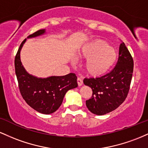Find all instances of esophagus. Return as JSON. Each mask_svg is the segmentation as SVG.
<instances>
[{"mask_svg": "<svg viewBox=\"0 0 148 148\" xmlns=\"http://www.w3.org/2000/svg\"><path fill=\"white\" fill-rule=\"evenodd\" d=\"M77 84H78L79 86L82 85V84H83L82 79L81 78H79V77H77Z\"/></svg>", "mask_w": 148, "mask_h": 148, "instance_id": "34e87169", "label": "esophagus"}]
</instances>
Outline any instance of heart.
<instances>
[{"label":"heart","instance_id":"obj_1","mask_svg":"<svg viewBox=\"0 0 148 148\" xmlns=\"http://www.w3.org/2000/svg\"><path fill=\"white\" fill-rule=\"evenodd\" d=\"M78 56L87 59L84 65L87 74L98 77L106 73L113 66L117 59V52L107 42L96 40L84 45Z\"/></svg>","mask_w":148,"mask_h":148}]
</instances>
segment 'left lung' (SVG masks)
<instances>
[{"label": "left lung", "mask_w": 148, "mask_h": 148, "mask_svg": "<svg viewBox=\"0 0 148 148\" xmlns=\"http://www.w3.org/2000/svg\"><path fill=\"white\" fill-rule=\"evenodd\" d=\"M134 60L125 44L119 46L116 66L108 73L99 77L84 78L83 82L92 89L91 99L86 101L92 113L103 115L112 112L125 101L130 89Z\"/></svg>", "instance_id": "left-lung-1"}]
</instances>
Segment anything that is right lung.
Masks as SVG:
<instances>
[{
  "label": "right lung",
  "instance_id": "1",
  "mask_svg": "<svg viewBox=\"0 0 148 148\" xmlns=\"http://www.w3.org/2000/svg\"><path fill=\"white\" fill-rule=\"evenodd\" d=\"M45 29L38 30L28 38L44 34ZM26 39L21 43L14 59L15 73L19 92L28 105L42 114H51L58 110L66 93L77 87L75 74L52 76L45 79L38 78L25 71L20 60V51Z\"/></svg>",
  "mask_w": 148,
  "mask_h": 148
}]
</instances>
